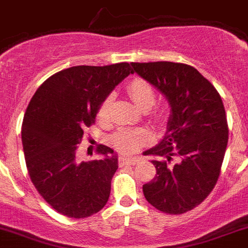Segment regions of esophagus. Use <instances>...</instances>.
I'll return each mask as SVG.
<instances>
[{"mask_svg":"<svg viewBox=\"0 0 248 248\" xmlns=\"http://www.w3.org/2000/svg\"><path fill=\"white\" fill-rule=\"evenodd\" d=\"M139 158L138 157H129V156H121L119 158V162L121 166L124 164H131V166H134V164L138 163Z\"/></svg>","mask_w":248,"mask_h":248,"instance_id":"34e87169","label":"esophagus"}]
</instances>
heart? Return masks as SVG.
Instances as JSON below:
<instances>
[{
	"label": "heart",
	"mask_w": 248,
	"mask_h": 248,
	"mask_svg": "<svg viewBox=\"0 0 248 248\" xmlns=\"http://www.w3.org/2000/svg\"><path fill=\"white\" fill-rule=\"evenodd\" d=\"M129 97L134 102L138 108L141 110H149L155 104L156 94H155L154 89L151 85L144 79L132 80L127 87ZM112 96L109 94L106 99L101 103L98 109V119L101 121H107L109 117L110 107H111ZM150 140V133L145 129H129L122 128L117 131L114 136L111 137V144L116 147L117 150L122 152H134L141 147L142 145L146 144Z\"/></svg>",
	"instance_id": "obj_1"
}]
</instances>
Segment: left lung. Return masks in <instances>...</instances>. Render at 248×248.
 I'll use <instances>...</instances> for the list:
<instances>
[{"mask_svg":"<svg viewBox=\"0 0 248 248\" xmlns=\"http://www.w3.org/2000/svg\"><path fill=\"white\" fill-rule=\"evenodd\" d=\"M134 72L168 101L170 116L164 138L142 152L156 176L142 186L146 201L159 211L180 215L194 209L218 180L228 144L221 96L194 67L175 62H132Z\"/></svg>","mask_w":248,"mask_h":248,"instance_id":"1","label":"left lung"}]
</instances>
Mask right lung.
Returning a JSON list of instances; mask_svg holds the SVG:
<instances>
[{
	"instance_id": "1",
	"label": "right lung",
	"mask_w": 248,
	"mask_h": 248,
	"mask_svg": "<svg viewBox=\"0 0 248 248\" xmlns=\"http://www.w3.org/2000/svg\"><path fill=\"white\" fill-rule=\"evenodd\" d=\"M131 73L127 62L71 67L47 78L27 107L21 140L29 175L44 201L64 216L85 218L108 202L116 154L99 145L101 158L82 162L78 144L102 102Z\"/></svg>"
}]
</instances>
